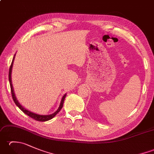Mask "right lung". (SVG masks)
I'll return each instance as SVG.
<instances>
[{"instance_id":"right-lung-1","label":"right lung","mask_w":154,"mask_h":154,"mask_svg":"<svg viewBox=\"0 0 154 154\" xmlns=\"http://www.w3.org/2000/svg\"><path fill=\"white\" fill-rule=\"evenodd\" d=\"M16 55V54H15ZM15 55L14 57H13V60H12V62L11 63V67H10V69H9V75H8V79H9V83H10V85H11V93H12V99L14 100V103L16 104V105L23 112L24 114H26V115L29 116L30 117H31L32 119H33L37 121H40V122H45V121H48L49 120H51L53 119V118L56 115V114L60 112V110L62 109V107H63V102H64V100H65V98L66 97V93H65L64 95L62 97V99L61 100V102H60V106H59L57 110L55 111V112H54L53 114H48V115H42V114H36V113H34L33 112H31L30 110H28L27 109H26L24 106H22L20 103L18 102V99H16V97L15 95V93H14V88H13L12 86V77H11V74H12V66H13V63H14V57H15Z\"/></svg>"}]
</instances>
